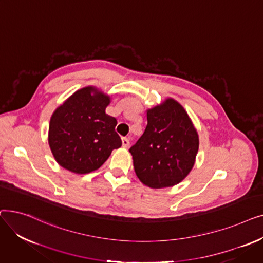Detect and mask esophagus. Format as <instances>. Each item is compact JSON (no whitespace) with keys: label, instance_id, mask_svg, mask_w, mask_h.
Listing matches in <instances>:
<instances>
[{"label":"esophagus","instance_id":"1","mask_svg":"<svg viewBox=\"0 0 263 263\" xmlns=\"http://www.w3.org/2000/svg\"><path fill=\"white\" fill-rule=\"evenodd\" d=\"M121 142H122V147H124V148L129 147V145H130V141H129L128 137H122Z\"/></svg>","mask_w":263,"mask_h":263}]
</instances>
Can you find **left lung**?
Returning <instances> with one entry per match:
<instances>
[{
  "label": "left lung",
  "instance_id": "1",
  "mask_svg": "<svg viewBox=\"0 0 263 263\" xmlns=\"http://www.w3.org/2000/svg\"><path fill=\"white\" fill-rule=\"evenodd\" d=\"M198 147V133L185 109L168 98L147 109L145 132L129 151L141 182L162 189L178 184L189 175Z\"/></svg>",
  "mask_w": 263,
  "mask_h": 263
}]
</instances>
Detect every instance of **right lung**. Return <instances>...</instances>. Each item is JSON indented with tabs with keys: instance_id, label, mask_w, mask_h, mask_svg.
I'll list each match as a JSON object with an SVG mask.
<instances>
[{
	"instance_id": "right-lung-1",
	"label": "right lung",
	"mask_w": 263,
	"mask_h": 263,
	"mask_svg": "<svg viewBox=\"0 0 263 263\" xmlns=\"http://www.w3.org/2000/svg\"><path fill=\"white\" fill-rule=\"evenodd\" d=\"M109 102V96L87 86L54 110L48 141L62 167L80 175L91 173L121 146L115 131L117 120L105 113Z\"/></svg>"
}]
</instances>
